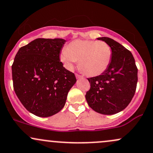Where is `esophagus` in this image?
Segmentation results:
<instances>
[{
	"mask_svg": "<svg viewBox=\"0 0 153 153\" xmlns=\"http://www.w3.org/2000/svg\"><path fill=\"white\" fill-rule=\"evenodd\" d=\"M75 76H76V78H78V79L82 78V76H81V75H78V74H75Z\"/></svg>",
	"mask_w": 153,
	"mask_h": 153,
	"instance_id": "obj_1",
	"label": "esophagus"
}]
</instances>
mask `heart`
Wrapping results in <instances>:
<instances>
[{"label":"heart","instance_id":"b5f03b06","mask_svg":"<svg viewBox=\"0 0 153 153\" xmlns=\"http://www.w3.org/2000/svg\"><path fill=\"white\" fill-rule=\"evenodd\" d=\"M112 50L103 41L77 39L63 50L60 59L68 70L71 71L79 60V67L85 75L98 76L108 69L111 62Z\"/></svg>","mask_w":153,"mask_h":153}]
</instances>
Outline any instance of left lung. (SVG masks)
Listing matches in <instances>:
<instances>
[{"instance_id": "left-lung-1", "label": "left lung", "mask_w": 153, "mask_h": 153, "mask_svg": "<svg viewBox=\"0 0 153 153\" xmlns=\"http://www.w3.org/2000/svg\"><path fill=\"white\" fill-rule=\"evenodd\" d=\"M112 50L110 65L99 76L88 78L91 88L85 99L89 106L101 114L122 111L131 102L137 83V68L130 51L108 37H99Z\"/></svg>"}]
</instances>
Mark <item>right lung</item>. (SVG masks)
Returning <instances> with one entry per match:
<instances>
[{
  "instance_id": "right-lung-1",
  "label": "right lung",
  "mask_w": 153,
  "mask_h": 153,
  "mask_svg": "<svg viewBox=\"0 0 153 153\" xmlns=\"http://www.w3.org/2000/svg\"><path fill=\"white\" fill-rule=\"evenodd\" d=\"M65 42L63 39H36L16 54L12 65L13 89L23 106L37 117L58 113L76 82L74 73L59 60Z\"/></svg>"
}]
</instances>
